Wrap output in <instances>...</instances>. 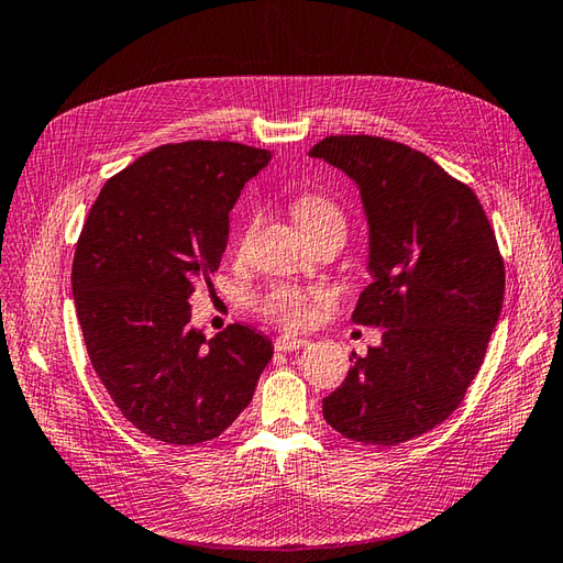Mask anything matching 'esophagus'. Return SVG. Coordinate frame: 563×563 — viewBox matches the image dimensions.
I'll list each match as a JSON object with an SVG mask.
<instances>
[{
	"label": "esophagus",
	"mask_w": 563,
	"mask_h": 563,
	"mask_svg": "<svg viewBox=\"0 0 563 563\" xmlns=\"http://www.w3.org/2000/svg\"><path fill=\"white\" fill-rule=\"evenodd\" d=\"M276 350L278 352H292V350H299V347H307L309 341H305V338H295V335H278L276 338Z\"/></svg>",
	"instance_id": "1"
}]
</instances>
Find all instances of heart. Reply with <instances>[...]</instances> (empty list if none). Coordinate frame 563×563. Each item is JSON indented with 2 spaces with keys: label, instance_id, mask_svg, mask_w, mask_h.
<instances>
[{
  "label": "heart",
  "instance_id": "b5f03b06",
  "mask_svg": "<svg viewBox=\"0 0 563 563\" xmlns=\"http://www.w3.org/2000/svg\"><path fill=\"white\" fill-rule=\"evenodd\" d=\"M292 216L307 238L323 228H343V216L338 211V206L321 194L297 196L292 201ZM323 297L325 292L321 287L276 285L256 299V307L264 317L297 329V325H305L309 321L311 307L319 305Z\"/></svg>",
  "mask_w": 563,
  "mask_h": 563
}]
</instances>
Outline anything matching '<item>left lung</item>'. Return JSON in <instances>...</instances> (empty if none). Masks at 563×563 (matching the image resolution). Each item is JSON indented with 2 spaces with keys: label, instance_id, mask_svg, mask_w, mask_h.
<instances>
[{
  "label": "left lung",
  "instance_id": "obj_1",
  "mask_svg": "<svg viewBox=\"0 0 563 563\" xmlns=\"http://www.w3.org/2000/svg\"><path fill=\"white\" fill-rule=\"evenodd\" d=\"M355 181L369 225L372 283L352 321L382 345L352 352L323 420L345 439L396 446L459 408L504 305V261L475 191L429 155L378 136H329L309 151Z\"/></svg>",
  "mask_w": 563,
  "mask_h": 563
}]
</instances>
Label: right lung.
<instances>
[{
  "instance_id": "obj_1",
  "label": "right lung",
  "mask_w": 563,
  "mask_h": 563,
  "mask_svg": "<svg viewBox=\"0 0 563 563\" xmlns=\"http://www.w3.org/2000/svg\"><path fill=\"white\" fill-rule=\"evenodd\" d=\"M271 151L167 143L104 181L76 244L71 290L90 364L143 434L191 446L252 402L273 343L232 323L206 338L189 297L218 271L230 211Z\"/></svg>"
}]
</instances>
